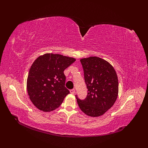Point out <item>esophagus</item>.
<instances>
[{"mask_svg": "<svg viewBox=\"0 0 148 148\" xmlns=\"http://www.w3.org/2000/svg\"><path fill=\"white\" fill-rule=\"evenodd\" d=\"M70 93H71V94H75V89H70Z\"/></svg>", "mask_w": 148, "mask_h": 148, "instance_id": "34e87169", "label": "esophagus"}]
</instances>
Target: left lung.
Instances as JSON below:
<instances>
[{"label":"left lung","instance_id":"left-lung-1","mask_svg":"<svg viewBox=\"0 0 148 148\" xmlns=\"http://www.w3.org/2000/svg\"><path fill=\"white\" fill-rule=\"evenodd\" d=\"M88 94L80 99L75 95L78 104L84 113L99 117L112 106L117 99L119 82L117 73L109 62L97 57L80 60Z\"/></svg>","mask_w":148,"mask_h":148}]
</instances>
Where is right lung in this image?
<instances>
[{
	"label": "right lung",
	"mask_w": 148,
	"mask_h": 148,
	"mask_svg": "<svg viewBox=\"0 0 148 148\" xmlns=\"http://www.w3.org/2000/svg\"><path fill=\"white\" fill-rule=\"evenodd\" d=\"M75 61L74 58L46 53L31 65L27 79L29 99L39 110L50 112L59 107L70 93L65 86L64 71Z\"/></svg>",
	"instance_id": "1"
}]
</instances>
